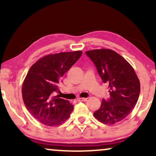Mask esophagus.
<instances>
[{"label": "esophagus", "instance_id": "obj_1", "mask_svg": "<svg viewBox=\"0 0 156 156\" xmlns=\"http://www.w3.org/2000/svg\"><path fill=\"white\" fill-rule=\"evenodd\" d=\"M87 101V98H79L77 99V101L78 102H86Z\"/></svg>", "mask_w": 156, "mask_h": 156}]
</instances>
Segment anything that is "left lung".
<instances>
[{"label":"left lung","mask_w":156,"mask_h":156,"mask_svg":"<svg viewBox=\"0 0 156 156\" xmlns=\"http://www.w3.org/2000/svg\"><path fill=\"white\" fill-rule=\"evenodd\" d=\"M92 61L103 83H108L110 98L103 99L94 117L105 125L125 119L136 104L140 83L132 66L115 51L109 49L86 52Z\"/></svg>","instance_id":"8db88e82"}]
</instances>
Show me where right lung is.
<instances>
[{"mask_svg":"<svg viewBox=\"0 0 156 156\" xmlns=\"http://www.w3.org/2000/svg\"><path fill=\"white\" fill-rule=\"evenodd\" d=\"M82 51L65 52L44 56L34 64L22 87L23 99L36 119L48 126L65 122L73 110L68 101L53 96L62 77L79 59Z\"/></svg>","mask_w":156,"mask_h":156,"instance_id":"add662e5","label":"right lung"}]
</instances>
